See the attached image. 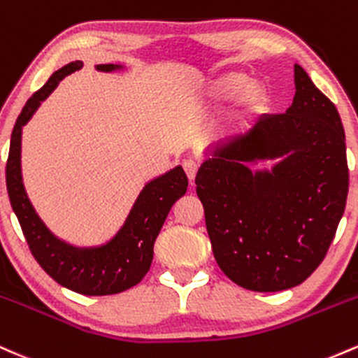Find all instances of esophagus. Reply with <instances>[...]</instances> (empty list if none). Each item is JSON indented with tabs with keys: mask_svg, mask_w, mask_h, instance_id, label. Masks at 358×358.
I'll return each mask as SVG.
<instances>
[{
	"mask_svg": "<svg viewBox=\"0 0 358 358\" xmlns=\"http://www.w3.org/2000/svg\"><path fill=\"white\" fill-rule=\"evenodd\" d=\"M183 170H185L187 176L190 178V182H194L195 175H197V170H199V163L195 159H185L183 161Z\"/></svg>",
	"mask_w": 358,
	"mask_h": 358,
	"instance_id": "esophagus-1",
	"label": "esophagus"
}]
</instances>
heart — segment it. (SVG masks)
Wrapping results in <instances>:
<instances>
[{
	"mask_svg": "<svg viewBox=\"0 0 358 358\" xmlns=\"http://www.w3.org/2000/svg\"><path fill=\"white\" fill-rule=\"evenodd\" d=\"M210 103H227L238 96V108L243 113L260 112L266 103V90L262 83H248V76L243 73H226L215 78L207 92Z\"/></svg>",
	"mask_w": 358,
	"mask_h": 358,
	"instance_id": "1",
	"label": "heart"
}]
</instances>
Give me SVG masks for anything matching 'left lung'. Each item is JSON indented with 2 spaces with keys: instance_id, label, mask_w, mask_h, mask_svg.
<instances>
[{
  "instance_id": "1",
  "label": "left lung",
  "mask_w": 358,
  "mask_h": 358,
  "mask_svg": "<svg viewBox=\"0 0 358 358\" xmlns=\"http://www.w3.org/2000/svg\"><path fill=\"white\" fill-rule=\"evenodd\" d=\"M294 81L285 113L263 115L246 132L219 141L195 176L215 262L255 292L302 284L324 260L347 203L338 110L299 64ZM277 157L270 172L250 170Z\"/></svg>"
}]
</instances>
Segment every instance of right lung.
Instances as JSON below:
<instances>
[{"label":"right lung","mask_w":358,"mask_h":358,"mask_svg":"<svg viewBox=\"0 0 358 358\" xmlns=\"http://www.w3.org/2000/svg\"><path fill=\"white\" fill-rule=\"evenodd\" d=\"M83 68V62L66 64L35 92L18 115L10 141L6 161V188L11 207L17 214L23 236L38 265L62 287L83 296H110L134 287L143 280L152 262V246L158 238L168 212L188 187V178L182 166H176L158 178L151 180L137 197L124 226L108 243L95 248H76L59 239L45 227L27 197L22 180V129L35 110L41 107L59 81L74 71ZM119 64H100L98 71L120 69Z\"/></svg>","instance_id":"obj_1"}]
</instances>
